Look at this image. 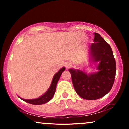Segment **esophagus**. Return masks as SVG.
<instances>
[{
	"label": "esophagus",
	"mask_w": 129,
	"mask_h": 129,
	"mask_svg": "<svg viewBox=\"0 0 129 129\" xmlns=\"http://www.w3.org/2000/svg\"><path fill=\"white\" fill-rule=\"evenodd\" d=\"M64 66H65V67H66V69H69L71 67L72 65H71V63L70 62H66V63H65Z\"/></svg>",
	"instance_id": "obj_1"
}]
</instances>
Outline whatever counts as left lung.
Masks as SVG:
<instances>
[{"mask_svg": "<svg viewBox=\"0 0 129 129\" xmlns=\"http://www.w3.org/2000/svg\"><path fill=\"white\" fill-rule=\"evenodd\" d=\"M94 42L89 47V60L91 63L98 62V72L87 74L78 69L69 70L76 93L88 100L106 95L113 87L116 75V62L110 45L97 33H94Z\"/></svg>", "mask_w": 129, "mask_h": 129, "instance_id": "1", "label": "left lung"}]
</instances>
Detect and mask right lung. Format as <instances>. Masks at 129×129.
Returning a JSON list of instances; mask_svg holds the SVG:
<instances>
[{
    "instance_id": "1",
    "label": "right lung",
    "mask_w": 129,
    "mask_h": 129,
    "mask_svg": "<svg viewBox=\"0 0 129 129\" xmlns=\"http://www.w3.org/2000/svg\"><path fill=\"white\" fill-rule=\"evenodd\" d=\"M65 70H66V68H65L64 67H63L62 69H60L58 71V72H57V73L54 75V76H53L52 82H51V85H50L49 88H48V90H47L43 95L41 96L36 99H32V100H26V99H23L20 97L19 98H20L21 100L26 102V103H28L29 104H31L34 105H41L43 104L47 103V102H48L49 101L51 100V99H52V98L54 96V93H55L56 91V85H57V82H58L62 73V72Z\"/></svg>"
}]
</instances>
